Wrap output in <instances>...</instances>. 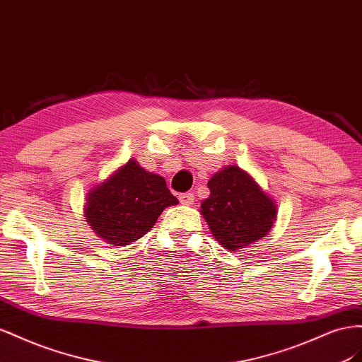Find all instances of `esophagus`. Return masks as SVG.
<instances>
[{
  "mask_svg": "<svg viewBox=\"0 0 362 362\" xmlns=\"http://www.w3.org/2000/svg\"><path fill=\"white\" fill-rule=\"evenodd\" d=\"M179 200H180V203L185 204V206H191V204H194L195 197H194L192 192H185V194H180V195H179Z\"/></svg>",
  "mask_w": 362,
  "mask_h": 362,
  "instance_id": "obj_1",
  "label": "esophagus"
}]
</instances>
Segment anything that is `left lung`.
<instances>
[{
  "label": "left lung",
  "mask_w": 362,
  "mask_h": 362,
  "mask_svg": "<svg viewBox=\"0 0 362 362\" xmlns=\"http://www.w3.org/2000/svg\"><path fill=\"white\" fill-rule=\"evenodd\" d=\"M209 197L200 214L214 238L229 252L245 249L272 232L277 204L238 165H227L208 182Z\"/></svg>",
  "instance_id": "left-lung-1"
}]
</instances>
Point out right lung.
<instances>
[{
  "label": "right lung",
  "instance_id": "add662e5",
  "mask_svg": "<svg viewBox=\"0 0 362 362\" xmlns=\"http://www.w3.org/2000/svg\"><path fill=\"white\" fill-rule=\"evenodd\" d=\"M177 203L162 175L129 159L88 191L83 214L98 238L126 247L150 232L165 208Z\"/></svg>",
  "mask_w": 362,
  "mask_h": 362
}]
</instances>
